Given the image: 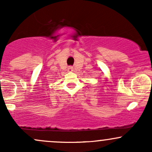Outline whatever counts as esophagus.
I'll list each match as a JSON object with an SVG mask.
<instances>
[{
  "instance_id": "1",
  "label": "esophagus",
  "mask_w": 152,
  "mask_h": 152,
  "mask_svg": "<svg viewBox=\"0 0 152 152\" xmlns=\"http://www.w3.org/2000/svg\"><path fill=\"white\" fill-rule=\"evenodd\" d=\"M68 71H69V72H72V71H74V69H73L72 66H69V69H68Z\"/></svg>"
}]
</instances>
